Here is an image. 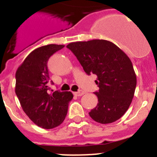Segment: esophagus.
Listing matches in <instances>:
<instances>
[{
	"label": "esophagus",
	"mask_w": 157,
	"mask_h": 157,
	"mask_svg": "<svg viewBox=\"0 0 157 157\" xmlns=\"http://www.w3.org/2000/svg\"><path fill=\"white\" fill-rule=\"evenodd\" d=\"M84 94H85V92H84V91H82V90H79V91H78V92L74 93L75 95L78 96V97H81V96H82Z\"/></svg>",
	"instance_id": "obj_1"
}]
</instances>
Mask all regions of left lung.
Instances as JSON below:
<instances>
[{
    "instance_id": "8db88e82",
    "label": "left lung",
    "mask_w": 157,
    "mask_h": 157,
    "mask_svg": "<svg viewBox=\"0 0 157 157\" xmlns=\"http://www.w3.org/2000/svg\"><path fill=\"white\" fill-rule=\"evenodd\" d=\"M86 74H95L98 105L89 112L94 121L112 123L125 114L134 95L137 78L127 54L114 43L94 39L67 45Z\"/></svg>"
}]
</instances>
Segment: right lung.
I'll list each match as a JSON object with an SVG mask.
<instances>
[{
    "label": "right lung",
    "mask_w": 157,
    "mask_h": 157,
    "mask_svg": "<svg viewBox=\"0 0 157 157\" xmlns=\"http://www.w3.org/2000/svg\"><path fill=\"white\" fill-rule=\"evenodd\" d=\"M63 45H44L32 51L16 73V94L23 112L34 124L44 129L60 125L67 113L71 92L49 90L47 63Z\"/></svg>",
    "instance_id": "right-lung-1"
}]
</instances>
